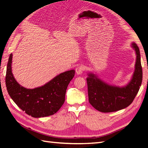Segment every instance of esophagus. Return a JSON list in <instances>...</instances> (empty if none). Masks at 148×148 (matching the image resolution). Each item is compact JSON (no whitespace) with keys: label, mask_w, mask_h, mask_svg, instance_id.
<instances>
[{"label":"esophagus","mask_w":148,"mask_h":148,"mask_svg":"<svg viewBox=\"0 0 148 148\" xmlns=\"http://www.w3.org/2000/svg\"><path fill=\"white\" fill-rule=\"evenodd\" d=\"M84 70V66H78L77 69H76V73L77 75H82L83 73V71Z\"/></svg>","instance_id":"obj_1"}]
</instances>
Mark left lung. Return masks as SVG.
I'll return each mask as SVG.
<instances>
[{"instance_id":"obj_1","label":"left lung","mask_w":148,"mask_h":148,"mask_svg":"<svg viewBox=\"0 0 148 148\" xmlns=\"http://www.w3.org/2000/svg\"><path fill=\"white\" fill-rule=\"evenodd\" d=\"M131 47L136 53L135 70L125 86L110 84L91 71L87 74L89 102L99 112H112L126 108L132 104L140 89L143 78L140 52L135 42H132Z\"/></svg>"}]
</instances>
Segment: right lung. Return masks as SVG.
<instances>
[{
	"label": "right lung",
	"mask_w": 148,
	"mask_h": 148,
	"mask_svg": "<svg viewBox=\"0 0 148 148\" xmlns=\"http://www.w3.org/2000/svg\"><path fill=\"white\" fill-rule=\"evenodd\" d=\"M12 53L7 67L6 87L12 100L26 114L34 118L56 114L65 102L67 86L75 76V70L57 75L41 86L28 89L18 83L12 70Z\"/></svg>",
	"instance_id": "obj_1"
}]
</instances>
